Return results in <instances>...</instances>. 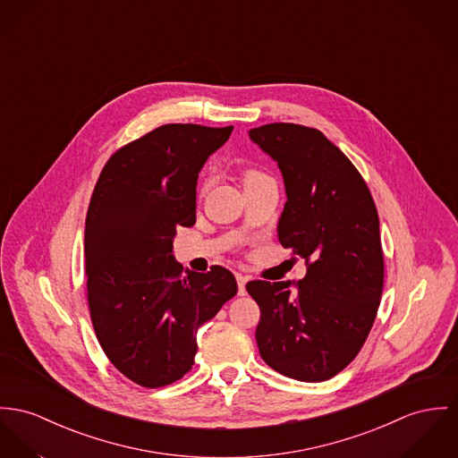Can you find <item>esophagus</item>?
Here are the masks:
<instances>
[{
	"instance_id": "34e87169",
	"label": "esophagus",
	"mask_w": 458,
	"mask_h": 458,
	"mask_svg": "<svg viewBox=\"0 0 458 458\" xmlns=\"http://www.w3.org/2000/svg\"><path fill=\"white\" fill-rule=\"evenodd\" d=\"M235 279H237V285H239V294H241V296H244V294H246V276L237 274V276H235Z\"/></svg>"
}]
</instances>
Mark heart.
Masks as SVG:
<instances>
[{"mask_svg": "<svg viewBox=\"0 0 458 458\" xmlns=\"http://www.w3.org/2000/svg\"><path fill=\"white\" fill-rule=\"evenodd\" d=\"M258 176H263V174H261V173H258V171H247L246 173V179L247 177H258Z\"/></svg>", "mask_w": 458, "mask_h": 458, "instance_id": "b5f03b06", "label": "heart"}]
</instances>
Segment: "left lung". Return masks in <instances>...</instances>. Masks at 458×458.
Returning a JSON list of instances; mask_svg holds the SVG:
<instances>
[{"label": "left lung", "instance_id": "1", "mask_svg": "<svg viewBox=\"0 0 458 458\" xmlns=\"http://www.w3.org/2000/svg\"><path fill=\"white\" fill-rule=\"evenodd\" d=\"M249 138L277 160L287 202L279 242L303 258L294 282H247L261 317V359L284 377L324 382L362 349L384 291L380 221L366 181L320 131L268 123Z\"/></svg>", "mask_w": 458, "mask_h": 458}]
</instances>
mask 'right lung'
Returning <instances> with one entry per match:
<instances>
[{
	"instance_id": "right-lung-1",
	"label": "right lung",
	"mask_w": 458,
	"mask_h": 458,
	"mask_svg": "<svg viewBox=\"0 0 458 458\" xmlns=\"http://www.w3.org/2000/svg\"><path fill=\"white\" fill-rule=\"evenodd\" d=\"M233 127L167 123L106 162L85 219L90 320L109 362L146 388L171 386L195 362L197 331L235 296L230 270L188 272L173 256L195 225L197 179Z\"/></svg>"
}]
</instances>
